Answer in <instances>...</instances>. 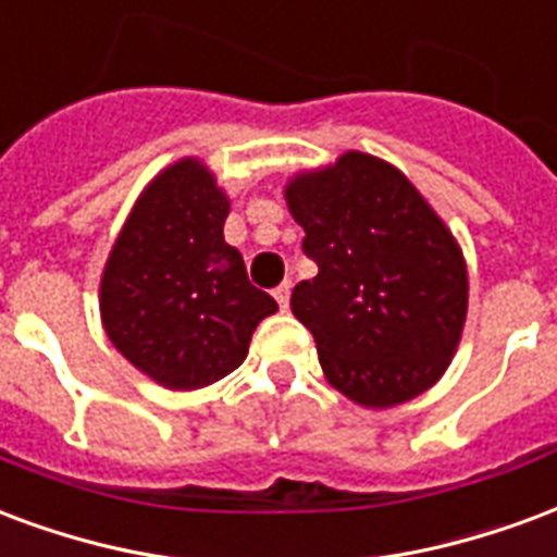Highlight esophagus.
<instances>
[{
    "label": "esophagus",
    "instance_id": "esophagus-1",
    "mask_svg": "<svg viewBox=\"0 0 557 557\" xmlns=\"http://www.w3.org/2000/svg\"><path fill=\"white\" fill-rule=\"evenodd\" d=\"M289 295H292V280H283L277 289H274V298H277L280 310H286V307H289Z\"/></svg>",
    "mask_w": 557,
    "mask_h": 557
}]
</instances>
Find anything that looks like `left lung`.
I'll return each instance as SVG.
<instances>
[{"label": "left lung", "mask_w": 557, "mask_h": 557, "mask_svg": "<svg viewBox=\"0 0 557 557\" xmlns=\"http://www.w3.org/2000/svg\"><path fill=\"white\" fill-rule=\"evenodd\" d=\"M286 203L319 265L292 292L324 377L383 410L431 389L455 357L469 300L451 230L398 168L369 152L289 180Z\"/></svg>", "instance_id": "1"}]
</instances>
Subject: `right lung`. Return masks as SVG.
<instances>
[{"instance_id": "obj_1", "label": "right lung", "mask_w": 557, "mask_h": 557, "mask_svg": "<svg viewBox=\"0 0 557 557\" xmlns=\"http://www.w3.org/2000/svg\"><path fill=\"white\" fill-rule=\"evenodd\" d=\"M230 200L200 159H180L132 206L100 280L111 345L168 389H200L238 369L277 300L247 280L224 242Z\"/></svg>"}]
</instances>
